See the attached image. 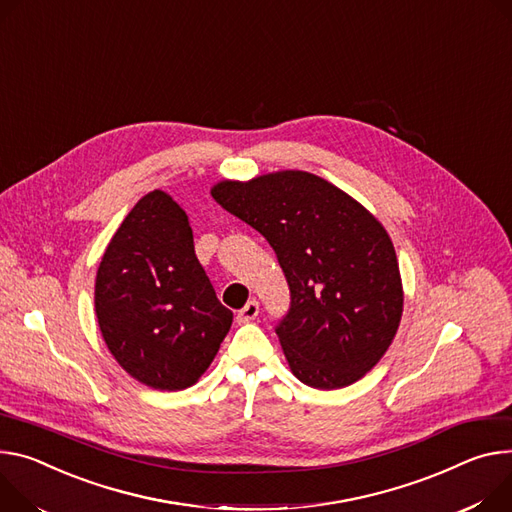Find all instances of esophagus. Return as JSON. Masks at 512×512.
Segmentation results:
<instances>
[{
  "mask_svg": "<svg viewBox=\"0 0 512 512\" xmlns=\"http://www.w3.org/2000/svg\"><path fill=\"white\" fill-rule=\"evenodd\" d=\"M259 314V302L257 300H249L237 314L239 322H249V320H255Z\"/></svg>",
  "mask_w": 512,
  "mask_h": 512,
  "instance_id": "esophagus-1",
  "label": "esophagus"
}]
</instances>
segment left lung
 I'll return each mask as SVG.
<instances>
[{
	"label": "left lung",
	"mask_w": 512,
	"mask_h": 512,
	"mask_svg": "<svg viewBox=\"0 0 512 512\" xmlns=\"http://www.w3.org/2000/svg\"><path fill=\"white\" fill-rule=\"evenodd\" d=\"M212 198L267 239L290 286L275 333L292 374L345 388L388 351L402 316V280L386 228L357 200L308 171L220 181Z\"/></svg>",
	"instance_id": "8db88e82"
}]
</instances>
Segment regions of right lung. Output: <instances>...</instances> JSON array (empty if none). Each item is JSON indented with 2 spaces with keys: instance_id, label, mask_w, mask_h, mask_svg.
<instances>
[{
  "instance_id": "right-lung-1",
  "label": "right lung",
  "mask_w": 512,
  "mask_h": 512,
  "mask_svg": "<svg viewBox=\"0 0 512 512\" xmlns=\"http://www.w3.org/2000/svg\"><path fill=\"white\" fill-rule=\"evenodd\" d=\"M96 314L114 359L149 388H190L216 357L232 312L216 298L188 214L169 194L143 196L116 230L96 275Z\"/></svg>"
}]
</instances>
